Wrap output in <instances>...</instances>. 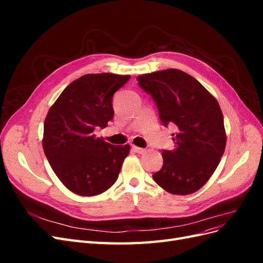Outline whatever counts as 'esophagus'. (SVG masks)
Here are the masks:
<instances>
[{"label":"esophagus","mask_w":263,"mask_h":263,"mask_svg":"<svg viewBox=\"0 0 263 263\" xmlns=\"http://www.w3.org/2000/svg\"><path fill=\"white\" fill-rule=\"evenodd\" d=\"M132 149L135 151V153H137V154H144L145 151H146L144 148H139L137 146H133Z\"/></svg>","instance_id":"1"}]
</instances>
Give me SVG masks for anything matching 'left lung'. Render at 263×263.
Listing matches in <instances>:
<instances>
[{"mask_svg":"<svg viewBox=\"0 0 263 263\" xmlns=\"http://www.w3.org/2000/svg\"><path fill=\"white\" fill-rule=\"evenodd\" d=\"M156 102L164 126H174V149L162 150L163 165L153 174L166 192L187 195L216 170L226 147L224 117L217 100L196 79L178 69L137 78Z\"/></svg>","mask_w":263,"mask_h":263,"instance_id":"1","label":"left lung"}]
</instances>
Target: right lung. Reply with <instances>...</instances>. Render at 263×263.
Returning a JSON list of instances; mask_svg holds the SVG:
<instances>
[{
	"mask_svg": "<svg viewBox=\"0 0 263 263\" xmlns=\"http://www.w3.org/2000/svg\"><path fill=\"white\" fill-rule=\"evenodd\" d=\"M130 76L85 74L70 83L44 123L43 148L53 172L81 196L105 192L116 182L130 146H115L95 136L112 121L114 93Z\"/></svg>",
	"mask_w": 263,
	"mask_h": 263,
	"instance_id": "right-lung-1",
	"label": "right lung"
}]
</instances>
